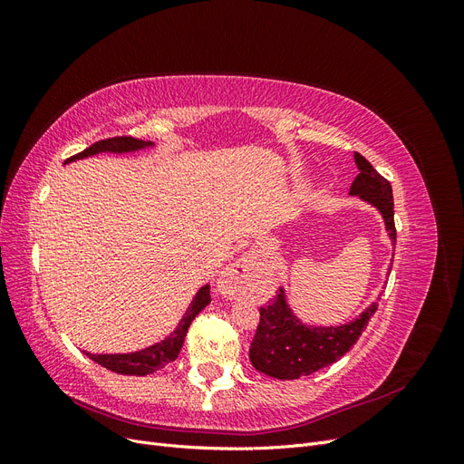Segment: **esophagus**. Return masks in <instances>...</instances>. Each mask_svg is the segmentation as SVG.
Returning <instances> with one entry per match:
<instances>
[{
  "mask_svg": "<svg viewBox=\"0 0 464 464\" xmlns=\"http://www.w3.org/2000/svg\"><path fill=\"white\" fill-rule=\"evenodd\" d=\"M257 266V257L254 254H246L230 266L222 271L218 278V290L224 298H237L246 292L249 278L254 276Z\"/></svg>",
  "mask_w": 464,
  "mask_h": 464,
  "instance_id": "1",
  "label": "esophagus"
}]
</instances>
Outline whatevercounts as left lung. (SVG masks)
<instances>
[{
  "mask_svg": "<svg viewBox=\"0 0 464 464\" xmlns=\"http://www.w3.org/2000/svg\"><path fill=\"white\" fill-rule=\"evenodd\" d=\"M358 176L350 186L348 195L370 203L383 217L385 230L392 246L397 242L395 203H392L391 184L379 176L375 168L354 152ZM377 310V302L366 307L354 321L339 327L305 325L292 312L286 302V290L280 286L276 296L259 310V325L249 346L251 366L257 372L276 379H300L331 366L341 360L358 341L362 331Z\"/></svg>",
  "mask_w": 464,
  "mask_h": 464,
  "instance_id": "1",
  "label": "left lung"
}]
</instances>
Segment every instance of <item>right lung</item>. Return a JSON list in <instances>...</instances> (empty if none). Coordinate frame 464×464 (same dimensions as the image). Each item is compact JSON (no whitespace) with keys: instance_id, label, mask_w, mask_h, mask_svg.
Masks as SVG:
<instances>
[{"instance_id":"add662e5","label":"right lung","mask_w":464,"mask_h":464,"mask_svg":"<svg viewBox=\"0 0 464 464\" xmlns=\"http://www.w3.org/2000/svg\"><path fill=\"white\" fill-rule=\"evenodd\" d=\"M149 147H154V143L152 141H141V139H135V137H111V139H104V141H98V143L91 145L89 149L75 154V157L69 159L67 162L89 159V157H94V154H101V152L125 154V152L143 150V149H149ZM208 304H210V286L205 285L193 296L189 307L186 310L184 317L179 319L174 333L168 334L164 341L154 343L152 346H147L143 350H135V353H128V354H91V353H85V354L92 362L101 363V366H104L106 370L121 373V375L154 373L157 370H162L164 366H168V363L178 358L181 344H184V339H186V333L191 325V321Z\"/></svg>"}]
</instances>
